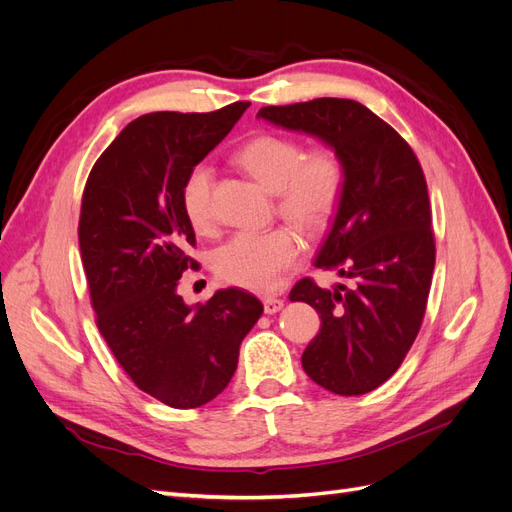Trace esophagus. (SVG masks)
I'll return each instance as SVG.
<instances>
[{
    "mask_svg": "<svg viewBox=\"0 0 512 512\" xmlns=\"http://www.w3.org/2000/svg\"><path fill=\"white\" fill-rule=\"evenodd\" d=\"M262 305H265V314H277L284 307V301L277 297H265L262 299Z\"/></svg>",
    "mask_w": 512,
    "mask_h": 512,
    "instance_id": "obj_1",
    "label": "esophagus"
}]
</instances>
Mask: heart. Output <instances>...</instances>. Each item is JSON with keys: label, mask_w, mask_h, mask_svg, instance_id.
<instances>
[{"label": "heart", "mask_w": 512, "mask_h": 512, "mask_svg": "<svg viewBox=\"0 0 512 512\" xmlns=\"http://www.w3.org/2000/svg\"><path fill=\"white\" fill-rule=\"evenodd\" d=\"M239 164L277 196V211L305 230L327 226L342 203L344 164L333 147L320 145L303 153L294 138L260 134L247 141ZM213 170L196 164L181 183V209L196 232L213 224ZM301 237L290 226L262 232H239L213 254V269L222 282L254 292L275 290L282 275L301 254Z\"/></svg>", "instance_id": "1"}]
</instances>
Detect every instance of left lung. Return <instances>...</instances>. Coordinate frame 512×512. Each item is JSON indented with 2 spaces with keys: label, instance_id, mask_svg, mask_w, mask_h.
I'll return each instance as SVG.
<instances>
[{
  "label": "left lung",
  "instance_id": "obj_1",
  "mask_svg": "<svg viewBox=\"0 0 512 512\" xmlns=\"http://www.w3.org/2000/svg\"><path fill=\"white\" fill-rule=\"evenodd\" d=\"M258 117L305 132L337 151L344 194L314 265L354 280L352 288L290 290L320 314L305 348V374L335 395H365L389 380L421 329L436 243L423 168L389 123L346 98L265 106Z\"/></svg>",
  "mask_w": 512,
  "mask_h": 512
}]
</instances>
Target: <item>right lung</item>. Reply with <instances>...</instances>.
I'll return each instance as SVG.
<instances>
[{
  "mask_svg": "<svg viewBox=\"0 0 512 512\" xmlns=\"http://www.w3.org/2000/svg\"><path fill=\"white\" fill-rule=\"evenodd\" d=\"M247 106L134 119L91 168L83 192L79 245L98 329L138 389L170 408L205 406L226 389L243 337L262 314V303L239 288L196 305L177 292L183 271L198 267L188 256L196 237L181 183Z\"/></svg>",
  "mask_w": 512,
  "mask_h": 512,
  "instance_id": "add662e5",
  "label": "right lung"
}]
</instances>
